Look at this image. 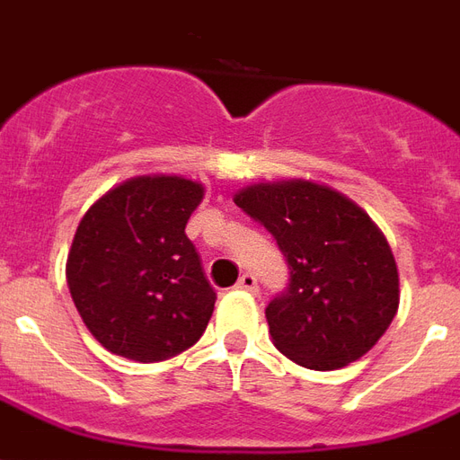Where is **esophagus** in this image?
I'll use <instances>...</instances> for the list:
<instances>
[{
    "mask_svg": "<svg viewBox=\"0 0 460 460\" xmlns=\"http://www.w3.org/2000/svg\"><path fill=\"white\" fill-rule=\"evenodd\" d=\"M237 288H243V291H257L259 283H257V276L250 274V271H244L243 276H240V281H237Z\"/></svg>",
    "mask_w": 460,
    "mask_h": 460,
    "instance_id": "1",
    "label": "esophagus"
}]
</instances>
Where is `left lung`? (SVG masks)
Masks as SVG:
<instances>
[{"instance_id": "8db88e82", "label": "left lung", "mask_w": 460, "mask_h": 460, "mask_svg": "<svg viewBox=\"0 0 460 460\" xmlns=\"http://www.w3.org/2000/svg\"><path fill=\"white\" fill-rule=\"evenodd\" d=\"M264 226L288 264V286L267 305L283 357L315 371L364 357L398 313V267L357 203L310 184L250 186L234 196Z\"/></svg>"}]
</instances>
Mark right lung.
I'll return each instance as SVG.
<instances>
[{
    "label": "right lung",
    "instance_id": "obj_1",
    "mask_svg": "<svg viewBox=\"0 0 460 460\" xmlns=\"http://www.w3.org/2000/svg\"><path fill=\"white\" fill-rule=\"evenodd\" d=\"M203 186L137 177L86 210L67 257V286L89 332L116 357L152 364L206 332L216 291L186 223Z\"/></svg>",
    "mask_w": 460,
    "mask_h": 460
}]
</instances>
